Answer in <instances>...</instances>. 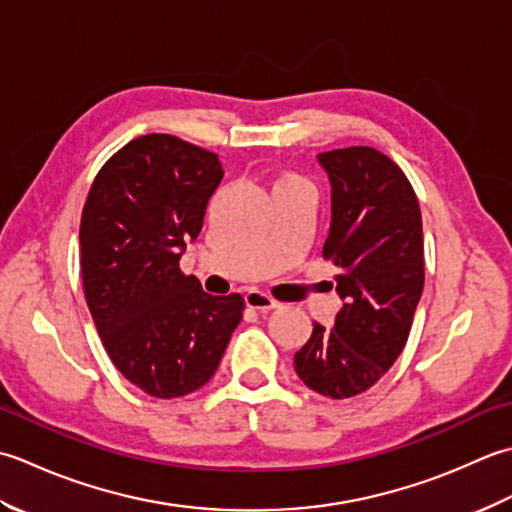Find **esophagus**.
I'll use <instances>...</instances> for the list:
<instances>
[{
	"label": "esophagus",
	"instance_id": "1",
	"mask_svg": "<svg viewBox=\"0 0 512 512\" xmlns=\"http://www.w3.org/2000/svg\"><path fill=\"white\" fill-rule=\"evenodd\" d=\"M245 302L252 309H258L260 314H267L269 309H276L278 307V300H274L269 294H265V291H258V289L247 291Z\"/></svg>",
	"mask_w": 512,
	"mask_h": 512
}]
</instances>
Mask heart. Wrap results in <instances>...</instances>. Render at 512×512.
<instances>
[{"label":"heart","instance_id":"obj_1","mask_svg":"<svg viewBox=\"0 0 512 512\" xmlns=\"http://www.w3.org/2000/svg\"><path fill=\"white\" fill-rule=\"evenodd\" d=\"M291 183H305V181H302L300 176H296V174H283V176H278L276 183H274V187H280V185H291Z\"/></svg>","mask_w":512,"mask_h":512}]
</instances>
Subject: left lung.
<instances>
[{
  "instance_id": "8db88e82",
  "label": "left lung",
  "mask_w": 512,
  "mask_h": 512,
  "mask_svg": "<svg viewBox=\"0 0 512 512\" xmlns=\"http://www.w3.org/2000/svg\"><path fill=\"white\" fill-rule=\"evenodd\" d=\"M331 181L322 258L344 300L336 325L314 322L296 351L298 378L331 400L371 389L409 340L424 289L420 203L398 163L367 145L318 154Z\"/></svg>"
}]
</instances>
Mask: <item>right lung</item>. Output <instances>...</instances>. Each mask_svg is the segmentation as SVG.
<instances>
[{"label": "right lung", "instance_id": "right-lung-1", "mask_svg": "<svg viewBox=\"0 0 512 512\" xmlns=\"http://www.w3.org/2000/svg\"><path fill=\"white\" fill-rule=\"evenodd\" d=\"M221 179L214 152L145 134L103 163L83 205L88 309L114 367L152 398H183L210 382L243 318L241 294H205L179 267Z\"/></svg>", "mask_w": 512, "mask_h": 512}]
</instances>
